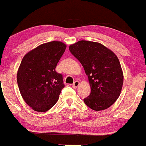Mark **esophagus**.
<instances>
[{
    "label": "esophagus",
    "mask_w": 146,
    "mask_h": 146,
    "mask_svg": "<svg viewBox=\"0 0 146 146\" xmlns=\"http://www.w3.org/2000/svg\"><path fill=\"white\" fill-rule=\"evenodd\" d=\"M79 84H80V82H79L78 81H75L72 84V87L74 88V89H76V88L79 86Z\"/></svg>",
    "instance_id": "obj_1"
}]
</instances>
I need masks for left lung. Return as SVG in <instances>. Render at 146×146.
I'll return each instance as SVG.
<instances>
[{"mask_svg": "<svg viewBox=\"0 0 146 146\" xmlns=\"http://www.w3.org/2000/svg\"><path fill=\"white\" fill-rule=\"evenodd\" d=\"M69 49L88 76L91 93L84 102L95 111L108 108L119 98L124 80L116 54L100 42L87 40L78 41Z\"/></svg>", "mask_w": 146, "mask_h": 146, "instance_id": "left-lung-1", "label": "left lung"}]
</instances>
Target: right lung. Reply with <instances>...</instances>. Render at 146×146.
I'll list each match as a JSON object with an SVG mask.
<instances>
[{"label":"right lung","instance_id":"right-lung-1","mask_svg":"<svg viewBox=\"0 0 146 146\" xmlns=\"http://www.w3.org/2000/svg\"><path fill=\"white\" fill-rule=\"evenodd\" d=\"M66 48L61 41L38 46L23 57L17 73L18 87L25 102L36 111H48L57 103L64 87L55 69Z\"/></svg>","mask_w":146,"mask_h":146}]
</instances>
